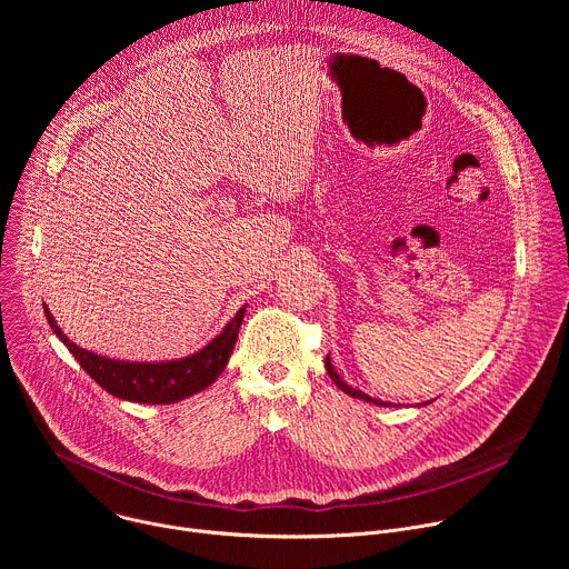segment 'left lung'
<instances>
[{"label":"left lung","mask_w":569,"mask_h":569,"mask_svg":"<svg viewBox=\"0 0 569 569\" xmlns=\"http://www.w3.org/2000/svg\"><path fill=\"white\" fill-rule=\"evenodd\" d=\"M327 371H329V376H331V380L345 391V393H349L351 398H360V400H367V402H373V405H378V408H389V405H393V402H387V400H380V398H373V396H369V393H365L362 389H358V387H353V385H349L338 371H336V367H333V362H331V358L327 356ZM430 400H426V402H419V408L421 405H428Z\"/></svg>","instance_id":"obj_1"}]
</instances>
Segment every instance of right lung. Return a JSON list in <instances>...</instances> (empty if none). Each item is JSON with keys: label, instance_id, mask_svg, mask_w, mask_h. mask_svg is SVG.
Listing matches in <instances>:
<instances>
[{"label": "right lung", "instance_id": "1", "mask_svg": "<svg viewBox=\"0 0 569 569\" xmlns=\"http://www.w3.org/2000/svg\"><path fill=\"white\" fill-rule=\"evenodd\" d=\"M248 303L242 306L227 323L224 329L211 338L202 349L191 356L178 360H161V362H130V360H114L88 351L83 347L73 345L58 321L53 319L51 310L44 306V315L56 338L69 349V353L78 360L108 393L130 400V402H146V405H171L184 400L209 385L224 371L229 356L236 347L238 329L246 317Z\"/></svg>", "mask_w": 569, "mask_h": 569}]
</instances>
